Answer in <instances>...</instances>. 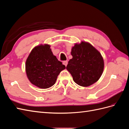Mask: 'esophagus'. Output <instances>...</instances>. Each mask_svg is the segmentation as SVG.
Masks as SVG:
<instances>
[{
	"mask_svg": "<svg viewBox=\"0 0 129 129\" xmlns=\"http://www.w3.org/2000/svg\"><path fill=\"white\" fill-rule=\"evenodd\" d=\"M63 64L65 66H67V64H68L67 61H64L63 62Z\"/></svg>",
	"mask_w": 129,
	"mask_h": 129,
	"instance_id": "esophagus-1",
	"label": "esophagus"
}]
</instances>
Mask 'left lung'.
<instances>
[{
    "label": "left lung",
    "mask_w": 129,
    "mask_h": 129,
    "mask_svg": "<svg viewBox=\"0 0 129 129\" xmlns=\"http://www.w3.org/2000/svg\"><path fill=\"white\" fill-rule=\"evenodd\" d=\"M72 58L66 67L74 82L87 87L95 83L102 75L104 61L98 50L86 42L75 44L71 50Z\"/></svg>",
    "instance_id": "8db88e82"
}]
</instances>
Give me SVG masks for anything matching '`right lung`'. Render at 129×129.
I'll return each mask as SVG.
<instances>
[{"label": "right lung", "instance_id": "obj_1", "mask_svg": "<svg viewBox=\"0 0 129 129\" xmlns=\"http://www.w3.org/2000/svg\"><path fill=\"white\" fill-rule=\"evenodd\" d=\"M66 66L53 55L49 44H40L32 49L26 61V72L30 82L40 89L55 84Z\"/></svg>", "mask_w": 129, "mask_h": 129}]
</instances>
